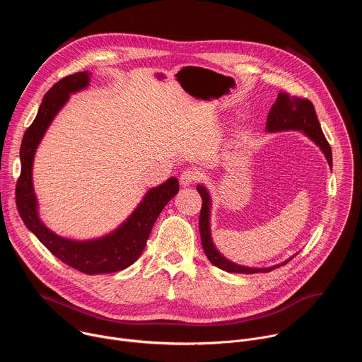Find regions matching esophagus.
<instances>
[{
	"instance_id": "1",
	"label": "esophagus",
	"mask_w": 362,
	"mask_h": 362,
	"mask_svg": "<svg viewBox=\"0 0 362 362\" xmlns=\"http://www.w3.org/2000/svg\"><path fill=\"white\" fill-rule=\"evenodd\" d=\"M196 180H197V173L193 170H185L179 177L182 187H187V186L193 185Z\"/></svg>"
}]
</instances>
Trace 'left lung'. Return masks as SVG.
I'll return each mask as SVG.
<instances>
[{
	"mask_svg": "<svg viewBox=\"0 0 362 362\" xmlns=\"http://www.w3.org/2000/svg\"><path fill=\"white\" fill-rule=\"evenodd\" d=\"M265 130L268 133H278V132H300L303 133L309 140H313L324 153V156L332 169V151L331 147L322 133L321 124L318 122L315 109L313 106V103L305 98H299L295 95H288L285 93H279L276 97L275 105L271 107L268 119H267V126ZM200 197H202V211H200V218H199V230H200V239H202V246L203 250L208 256V259L212 262V265L218 267L222 271L232 272V274H259V272H271L286 262L289 259L274 265L268 268H252V267H245L235 264L229 261L228 257H225L218 247L215 246V242L212 239V229H211V212H212V197L211 193L204 185H197L196 186Z\"/></svg>",
	"mask_w": 362,
	"mask_h": 362,
	"instance_id": "1",
	"label": "left lung"
}]
</instances>
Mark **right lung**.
<instances>
[{"instance_id": "right-lung-1", "label": "right lung", "mask_w": 362, "mask_h": 362, "mask_svg": "<svg viewBox=\"0 0 362 362\" xmlns=\"http://www.w3.org/2000/svg\"><path fill=\"white\" fill-rule=\"evenodd\" d=\"M91 73L81 71L60 80L42 98L33 124L23 137L20 159L21 176L17 182V208L28 230L66 265L87 274H113L133 265L143 252L151 228L165 206L179 192V182L170 177L146 192L136 209L112 232L91 239H70L57 235L40 218L38 199L33 185L35 151L49 124L67 105L71 94L90 86Z\"/></svg>"}]
</instances>
